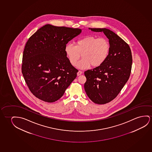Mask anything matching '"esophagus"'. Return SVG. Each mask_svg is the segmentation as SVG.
<instances>
[{
    "mask_svg": "<svg viewBox=\"0 0 152 152\" xmlns=\"http://www.w3.org/2000/svg\"><path fill=\"white\" fill-rule=\"evenodd\" d=\"M82 73H83V72L82 71H79L77 73V76H79L80 75H81L82 74Z\"/></svg>",
    "mask_w": 152,
    "mask_h": 152,
    "instance_id": "obj_1",
    "label": "esophagus"
}]
</instances>
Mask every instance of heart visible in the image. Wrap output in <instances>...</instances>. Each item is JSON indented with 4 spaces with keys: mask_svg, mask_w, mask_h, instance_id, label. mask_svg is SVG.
<instances>
[{
    "mask_svg": "<svg viewBox=\"0 0 152 152\" xmlns=\"http://www.w3.org/2000/svg\"><path fill=\"white\" fill-rule=\"evenodd\" d=\"M110 45L105 37H97L88 35L78 39L75 46L66 44L64 51L69 62L73 66H76L78 61L83 57L82 60L77 64L78 68H86L91 64L98 66L105 61L109 53Z\"/></svg>",
    "mask_w": 152,
    "mask_h": 152,
    "instance_id": "1",
    "label": "heart"
}]
</instances>
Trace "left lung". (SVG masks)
Returning <instances> with one entry per match:
<instances>
[{"mask_svg": "<svg viewBox=\"0 0 152 152\" xmlns=\"http://www.w3.org/2000/svg\"><path fill=\"white\" fill-rule=\"evenodd\" d=\"M89 28L103 32L109 39L110 49L106 60L84 72V89L88 97L95 104H105L115 99L128 81L132 68V53L128 44L112 31Z\"/></svg>", "mask_w": 152, "mask_h": 152, "instance_id": "obj_1", "label": "left lung"}]
</instances>
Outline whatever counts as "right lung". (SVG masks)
<instances>
[{
    "instance_id": "obj_1",
    "label": "right lung",
    "mask_w": 152,
    "mask_h": 152,
    "mask_svg": "<svg viewBox=\"0 0 152 152\" xmlns=\"http://www.w3.org/2000/svg\"><path fill=\"white\" fill-rule=\"evenodd\" d=\"M81 31L46 24L28 39L24 49L22 73L36 97L48 103L57 101L77 77L78 70L69 62L64 48Z\"/></svg>"
}]
</instances>
